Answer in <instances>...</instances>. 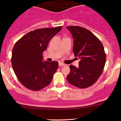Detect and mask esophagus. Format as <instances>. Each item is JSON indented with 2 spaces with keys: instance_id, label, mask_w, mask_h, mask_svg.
I'll return each mask as SVG.
<instances>
[{
  "instance_id": "1",
  "label": "esophagus",
  "mask_w": 121,
  "mask_h": 121,
  "mask_svg": "<svg viewBox=\"0 0 121 121\" xmlns=\"http://www.w3.org/2000/svg\"><path fill=\"white\" fill-rule=\"evenodd\" d=\"M65 65H66V64H64V63H59V66L60 67H63V66H65Z\"/></svg>"
}]
</instances>
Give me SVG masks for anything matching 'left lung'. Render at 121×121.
<instances>
[{
	"label": "left lung",
	"instance_id": "left-lung-1",
	"mask_svg": "<svg viewBox=\"0 0 121 121\" xmlns=\"http://www.w3.org/2000/svg\"><path fill=\"white\" fill-rule=\"evenodd\" d=\"M74 39L73 52L80 58L78 67L69 65L67 76L69 84L85 88L95 83L103 71L106 54L102 43L87 29L79 26L67 27Z\"/></svg>",
	"mask_w": 121,
	"mask_h": 121
}]
</instances>
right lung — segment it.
<instances>
[{"mask_svg":"<svg viewBox=\"0 0 121 121\" xmlns=\"http://www.w3.org/2000/svg\"><path fill=\"white\" fill-rule=\"evenodd\" d=\"M61 26L30 31L15 43L11 62L18 80L25 87L39 91L49 85L58 67L56 61H43V53Z\"/></svg>","mask_w":121,"mask_h":121,"instance_id":"add662e5","label":"right lung"}]
</instances>
